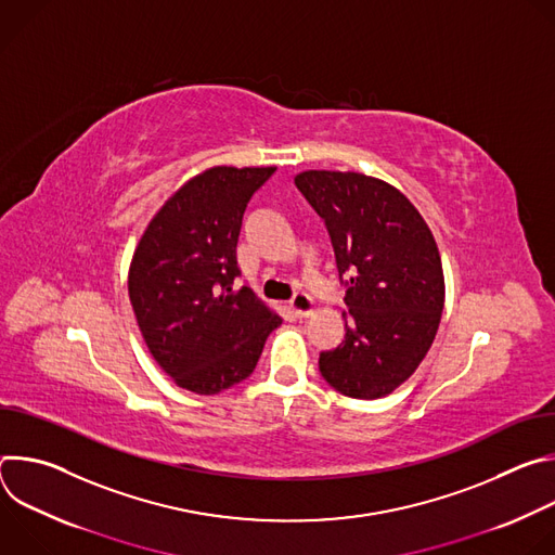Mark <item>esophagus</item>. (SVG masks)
<instances>
[{"label": "esophagus", "instance_id": "obj_1", "mask_svg": "<svg viewBox=\"0 0 555 555\" xmlns=\"http://www.w3.org/2000/svg\"><path fill=\"white\" fill-rule=\"evenodd\" d=\"M289 309H292L294 315H298V319H307V315H311V313L315 311V305H313V300H311L307 294L298 292V294L289 300Z\"/></svg>", "mask_w": 555, "mask_h": 555}]
</instances>
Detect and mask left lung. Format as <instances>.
I'll return each mask as SVG.
<instances>
[{
  "instance_id": "1",
  "label": "left lung",
  "mask_w": 555,
  "mask_h": 555,
  "mask_svg": "<svg viewBox=\"0 0 555 555\" xmlns=\"http://www.w3.org/2000/svg\"><path fill=\"white\" fill-rule=\"evenodd\" d=\"M294 182L325 219L347 276L345 340L321 353V373L349 398H384L417 371L441 323L446 281L435 236L413 202L379 178L311 169Z\"/></svg>"
}]
</instances>
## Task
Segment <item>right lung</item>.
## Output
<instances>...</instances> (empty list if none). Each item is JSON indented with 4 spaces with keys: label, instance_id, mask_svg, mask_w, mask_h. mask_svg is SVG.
<instances>
[{
    "label": "right lung",
    "instance_id": "add662e5",
    "mask_svg": "<svg viewBox=\"0 0 555 555\" xmlns=\"http://www.w3.org/2000/svg\"><path fill=\"white\" fill-rule=\"evenodd\" d=\"M274 171L197 173L151 217L133 250L127 287L140 334L153 360L191 392L217 395L246 379L283 323L250 287H232L246 206Z\"/></svg>",
    "mask_w": 555,
    "mask_h": 555
}]
</instances>
